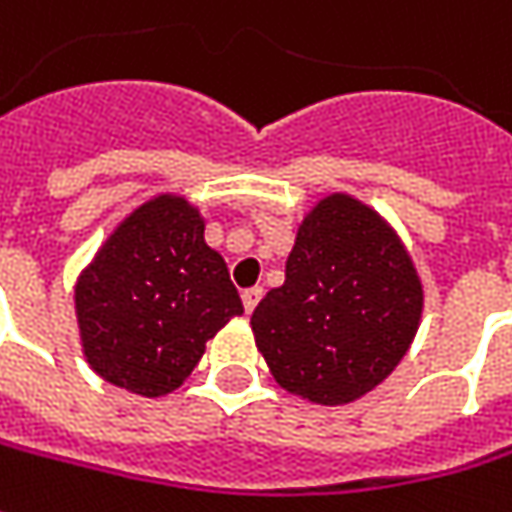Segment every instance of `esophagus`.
<instances>
[{
  "mask_svg": "<svg viewBox=\"0 0 512 512\" xmlns=\"http://www.w3.org/2000/svg\"><path fill=\"white\" fill-rule=\"evenodd\" d=\"M260 298H263V289H260V286L246 289V292H243V309H246V312H255V306L260 303Z\"/></svg>",
  "mask_w": 512,
  "mask_h": 512,
  "instance_id": "34e87169",
  "label": "esophagus"
}]
</instances>
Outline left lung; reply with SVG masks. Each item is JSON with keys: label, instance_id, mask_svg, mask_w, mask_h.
I'll list each match as a JSON object with an SVG mask.
<instances>
[{"label": "left lung", "instance_id": "8db88e82", "mask_svg": "<svg viewBox=\"0 0 512 512\" xmlns=\"http://www.w3.org/2000/svg\"><path fill=\"white\" fill-rule=\"evenodd\" d=\"M424 292L401 240L364 203L332 194L300 223L286 280L257 303V349L280 387L349 404L407 355Z\"/></svg>", "mask_w": 512, "mask_h": 512}]
</instances>
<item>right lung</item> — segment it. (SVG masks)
Masks as SVG:
<instances>
[{"label": "right lung", "mask_w": 512, "mask_h": 512, "mask_svg": "<svg viewBox=\"0 0 512 512\" xmlns=\"http://www.w3.org/2000/svg\"><path fill=\"white\" fill-rule=\"evenodd\" d=\"M203 217L160 194L131 212L77 280V321L91 369L108 384L160 398L197 367L206 341L243 315Z\"/></svg>", "instance_id": "obj_1"}]
</instances>
